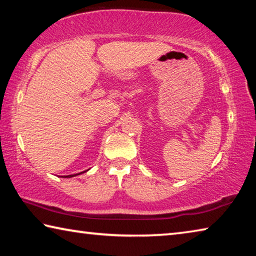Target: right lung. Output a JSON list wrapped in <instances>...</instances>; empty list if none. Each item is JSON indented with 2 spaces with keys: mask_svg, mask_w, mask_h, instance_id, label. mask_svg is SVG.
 <instances>
[{
  "mask_svg": "<svg viewBox=\"0 0 256 256\" xmlns=\"http://www.w3.org/2000/svg\"><path fill=\"white\" fill-rule=\"evenodd\" d=\"M79 174H81V172H79ZM72 176H76V175H68V176H64V177H72Z\"/></svg>",
  "mask_w": 256,
  "mask_h": 256,
  "instance_id": "1",
  "label": "right lung"
}]
</instances>
